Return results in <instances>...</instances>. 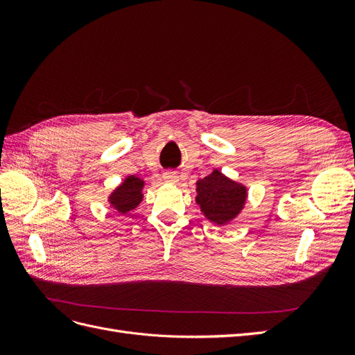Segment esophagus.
<instances>
[{
    "label": "esophagus",
    "instance_id": "1",
    "mask_svg": "<svg viewBox=\"0 0 355 355\" xmlns=\"http://www.w3.org/2000/svg\"><path fill=\"white\" fill-rule=\"evenodd\" d=\"M163 179H164L166 182H170V184H176V182L179 180V176H178V173H175V171L166 170L164 173H163Z\"/></svg>",
    "mask_w": 355,
    "mask_h": 355
}]
</instances>
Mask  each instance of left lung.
Returning <instances> with one entry per match:
<instances>
[{
  "label": "left lung",
  "mask_w": 355,
  "mask_h": 355,
  "mask_svg": "<svg viewBox=\"0 0 355 355\" xmlns=\"http://www.w3.org/2000/svg\"><path fill=\"white\" fill-rule=\"evenodd\" d=\"M245 201V188L214 170L197 182V202L206 218L227 223L237 216Z\"/></svg>",
  "instance_id": "obj_1"
}]
</instances>
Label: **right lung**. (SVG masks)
Segmentation results:
<instances>
[{
	"label": "right lung",
	"mask_w": 355,
	"mask_h": 355,
	"mask_svg": "<svg viewBox=\"0 0 355 355\" xmlns=\"http://www.w3.org/2000/svg\"><path fill=\"white\" fill-rule=\"evenodd\" d=\"M142 187L144 182L141 179L135 176L127 178L124 184L120 188H116L115 192H112L111 204L121 213L133 210L142 200Z\"/></svg>",
	"instance_id": "right-lung-1"
}]
</instances>
